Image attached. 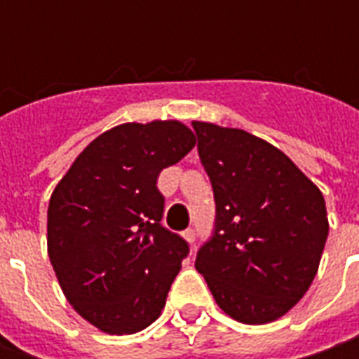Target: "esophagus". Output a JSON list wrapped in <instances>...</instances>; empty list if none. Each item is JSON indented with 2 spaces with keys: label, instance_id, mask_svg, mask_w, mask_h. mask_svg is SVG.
Instances as JSON below:
<instances>
[{
  "label": "esophagus",
  "instance_id": "34e87169",
  "mask_svg": "<svg viewBox=\"0 0 359 359\" xmlns=\"http://www.w3.org/2000/svg\"><path fill=\"white\" fill-rule=\"evenodd\" d=\"M184 238H186L189 243H194L196 241V229H191V228H187L186 231H184Z\"/></svg>",
  "mask_w": 359,
  "mask_h": 359
}]
</instances>
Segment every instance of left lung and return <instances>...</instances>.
<instances>
[{"label":"left lung","instance_id":"obj_1","mask_svg":"<svg viewBox=\"0 0 359 359\" xmlns=\"http://www.w3.org/2000/svg\"><path fill=\"white\" fill-rule=\"evenodd\" d=\"M215 200L196 269L215 302L243 324L292 310L316 278L327 240L322 191L278 147L243 130L194 121Z\"/></svg>","mask_w":359,"mask_h":359}]
</instances>
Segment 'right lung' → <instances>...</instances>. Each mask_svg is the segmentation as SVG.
<instances>
[{"label": "right lung", "instance_id": "obj_1", "mask_svg": "<svg viewBox=\"0 0 359 359\" xmlns=\"http://www.w3.org/2000/svg\"><path fill=\"white\" fill-rule=\"evenodd\" d=\"M194 145L180 121L123 123L93 140L51 194V266L67 302L102 332L135 334L165 306L189 243L161 224L158 177Z\"/></svg>", "mask_w": 359, "mask_h": 359}]
</instances>
